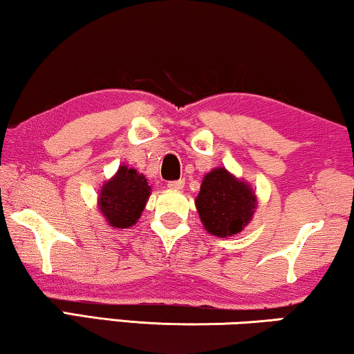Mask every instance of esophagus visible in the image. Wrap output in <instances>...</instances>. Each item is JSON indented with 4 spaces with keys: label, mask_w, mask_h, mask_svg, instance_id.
I'll use <instances>...</instances> for the list:
<instances>
[{
    "label": "esophagus",
    "mask_w": 354,
    "mask_h": 354,
    "mask_svg": "<svg viewBox=\"0 0 354 354\" xmlns=\"http://www.w3.org/2000/svg\"><path fill=\"white\" fill-rule=\"evenodd\" d=\"M183 185H185V180H182V178L180 180H172L167 183V187L171 188V190H182Z\"/></svg>",
    "instance_id": "1"
}]
</instances>
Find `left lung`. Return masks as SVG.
Here are the masks:
<instances>
[{"label":"left lung","mask_w":354,"mask_h":354,"mask_svg":"<svg viewBox=\"0 0 354 354\" xmlns=\"http://www.w3.org/2000/svg\"><path fill=\"white\" fill-rule=\"evenodd\" d=\"M195 206L206 232L227 239L250 224L258 200L251 183L225 167H214L203 177Z\"/></svg>","instance_id":"left-lung-1"}]
</instances>
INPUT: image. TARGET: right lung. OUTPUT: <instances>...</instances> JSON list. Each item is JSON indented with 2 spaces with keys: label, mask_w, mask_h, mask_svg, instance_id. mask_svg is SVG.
I'll list each match as a JSON object with an SVG mask.
<instances>
[{
  "label": "right lung",
  "mask_w": 354,
  "mask_h": 354,
  "mask_svg": "<svg viewBox=\"0 0 354 354\" xmlns=\"http://www.w3.org/2000/svg\"><path fill=\"white\" fill-rule=\"evenodd\" d=\"M149 195L151 187L147 177L120 164L118 172L100 187L96 206L109 227L129 229L138 222Z\"/></svg>",
  "instance_id": "add662e5"
}]
</instances>
